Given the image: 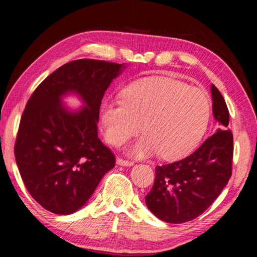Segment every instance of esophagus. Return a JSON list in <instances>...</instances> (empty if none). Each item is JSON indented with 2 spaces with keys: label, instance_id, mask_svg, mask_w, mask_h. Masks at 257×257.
I'll use <instances>...</instances> for the list:
<instances>
[{
  "label": "esophagus",
  "instance_id": "1",
  "mask_svg": "<svg viewBox=\"0 0 257 257\" xmlns=\"http://www.w3.org/2000/svg\"><path fill=\"white\" fill-rule=\"evenodd\" d=\"M116 163H118L119 165H123V167H132V165H134L133 161L124 160V159H121V158L116 159Z\"/></svg>",
  "mask_w": 257,
  "mask_h": 257
}]
</instances>
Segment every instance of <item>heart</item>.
Segmentation results:
<instances>
[{
	"instance_id": "obj_1",
	"label": "heart",
	"mask_w": 257,
	"mask_h": 257,
	"mask_svg": "<svg viewBox=\"0 0 257 257\" xmlns=\"http://www.w3.org/2000/svg\"><path fill=\"white\" fill-rule=\"evenodd\" d=\"M211 103L206 92L167 77L135 82L121 94V101H103L99 122L104 137L122 146L139 132L144 134L130 152L145 156L158 152L165 160L190 152L206 133Z\"/></svg>"
}]
</instances>
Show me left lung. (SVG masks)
I'll list each match as a JSON object with an SVG mask.
<instances>
[{
    "label": "left lung",
    "mask_w": 257,
    "mask_h": 257,
    "mask_svg": "<svg viewBox=\"0 0 257 257\" xmlns=\"http://www.w3.org/2000/svg\"><path fill=\"white\" fill-rule=\"evenodd\" d=\"M212 110L219 129L196 151L176 162L155 168L154 185L145 202L160 220L184 223L207 210L227 186L232 173L233 136L222 95L211 86Z\"/></svg>",
    "instance_id": "left-lung-1"
}]
</instances>
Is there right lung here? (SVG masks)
<instances>
[{
	"mask_svg": "<svg viewBox=\"0 0 257 257\" xmlns=\"http://www.w3.org/2000/svg\"><path fill=\"white\" fill-rule=\"evenodd\" d=\"M122 68L101 60L71 61L43 80L26 104L16 162L26 188L45 210L61 215L78 211L114 167V154L97 137V122L104 93ZM69 91L85 105L64 106L60 97Z\"/></svg>",
	"mask_w": 257,
	"mask_h": 257,
	"instance_id": "obj_1",
	"label": "right lung"
}]
</instances>
